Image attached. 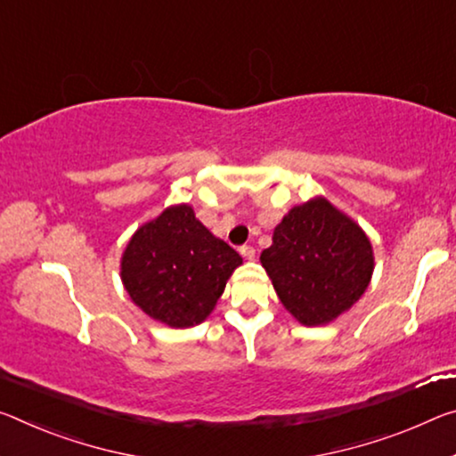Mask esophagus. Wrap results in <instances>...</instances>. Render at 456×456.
Returning a JSON list of instances; mask_svg holds the SVG:
<instances>
[{
	"mask_svg": "<svg viewBox=\"0 0 456 456\" xmlns=\"http://www.w3.org/2000/svg\"><path fill=\"white\" fill-rule=\"evenodd\" d=\"M240 254H241L245 259H254V257H256V249L251 248V245H241Z\"/></svg>",
	"mask_w": 456,
	"mask_h": 456,
	"instance_id": "34e87169",
	"label": "esophagus"
}]
</instances>
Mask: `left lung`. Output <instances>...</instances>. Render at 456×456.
<instances>
[{
  "label": "left lung",
  "instance_id": "8db88e82",
  "mask_svg": "<svg viewBox=\"0 0 456 456\" xmlns=\"http://www.w3.org/2000/svg\"><path fill=\"white\" fill-rule=\"evenodd\" d=\"M259 259L281 305L306 327L349 310L373 273V249L363 229L322 197L294 207Z\"/></svg>",
  "mask_w": 456,
  "mask_h": 456
}]
</instances>
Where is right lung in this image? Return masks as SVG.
<instances>
[{"label":"right lung","instance_id":"right-lung-1","mask_svg":"<svg viewBox=\"0 0 456 456\" xmlns=\"http://www.w3.org/2000/svg\"><path fill=\"white\" fill-rule=\"evenodd\" d=\"M243 259L194 216L192 207H168L135 231L121 257V281L154 321L189 329L213 313Z\"/></svg>","mask_w":456,"mask_h":456}]
</instances>
